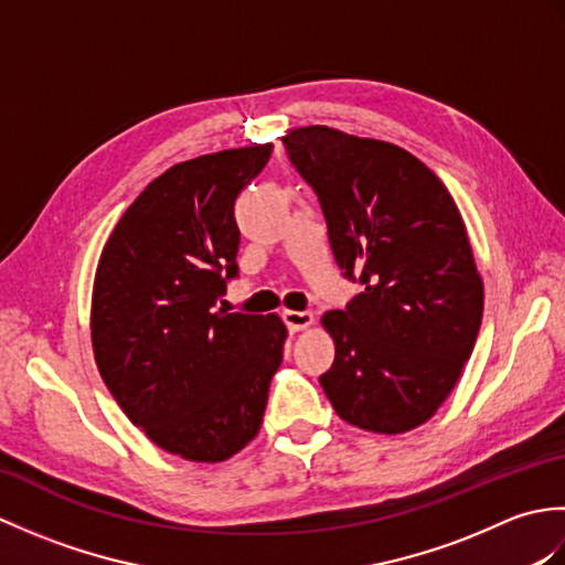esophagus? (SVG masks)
I'll return each mask as SVG.
<instances>
[{"label":"esophagus","mask_w":565,"mask_h":565,"mask_svg":"<svg viewBox=\"0 0 565 565\" xmlns=\"http://www.w3.org/2000/svg\"><path fill=\"white\" fill-rule=\"evenodd\" d=\"M281 318L286 322V328H289L291 332L308 330L310 326H313V313H308V310H284Z\"/></svg>","instance_id":"esophagus-1"}]
</instances>
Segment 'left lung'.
<instances>
[{"label":"left lung","instance_id":"obj_1","mask_svg":"<svg viewBox=\"0 0 565 565\" xmlns=\"http://www.w3.org/2000/svg\"><path fill=\"white\" fill-rule=\"evenodd\" d=\"M316 189L340 269L364 284L322 328L334 362L320 386L344 423L403 435L439 411L481 330L483 279L441 179L386 140L330 126L284 136Z\"/></svg>","mask_w":565,"mask_h":565}]
</instances>
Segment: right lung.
<instances>
[{"label": "right lung", "mask_w": 565, "mask_h": 565, "mask_svg": "<svg viewBox=\"0 0 565 565\" xmlns=\"http://www.w3.org/2000/svg\"><path fill=\"white\" fill-rule=\"evenodd\" d=\"M271 142L179 162L140 191L94 274L92 350L126 417L160 449L218 463L257 437L281 318L218 308L237 274L235 201Z\"/></svg>", "instance_id": "1"}]
</instances>
